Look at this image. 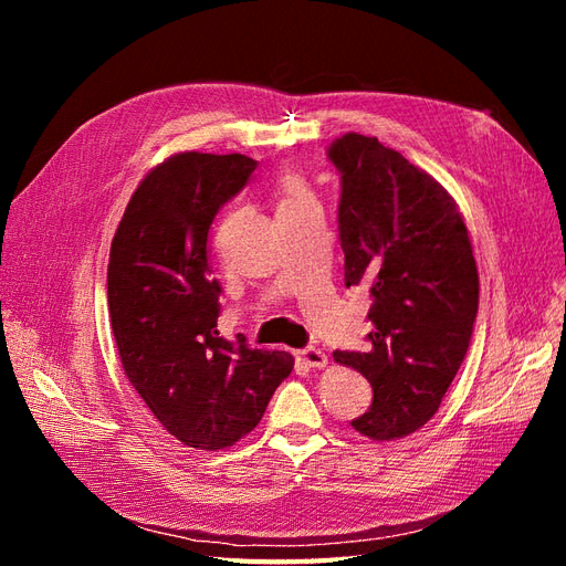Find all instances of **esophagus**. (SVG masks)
<instances>
[{
	"mask_svg": "<svg viewBox=\"0 0 566 566\" xmlns=\"http://www.w3.org/2000/svg\"><path fill=\"white\" fill-rule=\"evenodd\" d=\"M300 354V361L306 366V368H325L328 366V356H325L321 349L316 347H306Z\"/></svg>",
	"mask_w": 566,
	"mask_h": 566,
	"instance_id": "obj_1",
	"label": "esophagus"
}]
</instances>
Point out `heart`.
<instances>
[{"mask_svg": "<svg viewBox=\"0 0 566 566\" xmlns=\"http://www.w3.org/2000/svg\"><path fill=\"white\" fill-rule=\"evenodd\" d=\"M281 193H283V202H281V205L310 198V193H306L304 181H302L297 175H285V177L281 179Z\"/></svg>", "mask_w": 566, "mask_h": 566, "instance_id": "heart-1", "label": "heart"}]
</instances>
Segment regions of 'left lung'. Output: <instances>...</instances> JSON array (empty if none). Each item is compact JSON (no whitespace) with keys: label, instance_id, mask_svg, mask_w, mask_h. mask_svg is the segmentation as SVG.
Returning a JSON list of instances; mask_svg holds the SVG:
<instances>
[{"label":"left lung","instance_id":"8db88e82","mask_svg":"<svg viewBox=\"0 0 566 566\" xmlns=\"http://www.w3.org/2000/svg\"><path fill=\"white\" fill-rule=\"evenodd\" d=\"M328 158L342 184L345 285H366L373 297L370 349L333 356L373 387L354 430L401 439L437 413L468 354L479 306L472 243L447 188L399 150L349 132Z\"/></svg>","mask_w":566,"mask_h":566}]
</instances>
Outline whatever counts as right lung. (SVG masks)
<instances>
[{
	"mask_svg": "<svg viewBox=\"0 0 566 566\" xmlns=\"http://www.w3.org/2000/svg\"><path fill=\"white\" fill-rule=\"evenodd\" d=\"M254 167L241 153H177L136 186L111 245L108 312L127 380L169 434L202 451L252 432L295 364L217 331L208 233Z\"/></svg>",
	"mask_w": 566,
	"mask_h": 566,
	"instance_id": "obj_1",
	"label": "right lung"
}]
</instances>
